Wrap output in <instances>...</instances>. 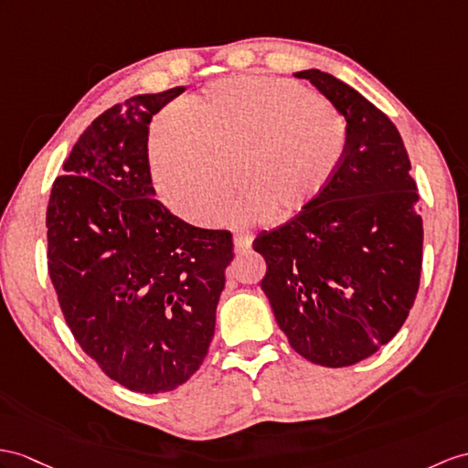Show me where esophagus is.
<instances>
[{
	"instance_id": "1",
	"label": "esophagus",
	"mask_w": 468,
	"mask_h": 468,
	"mask_svg": "<svg viewBox=\"0 0 468 468\" xmlns=\"http://www.w3.org/2000/svg\"><path fill=\"white\" fill-rule=\"evenodd\" d=\"M250 248H252V236L244 234V232L234 236V252L236 254H246Z\"/></svg>"
}]
</instances>
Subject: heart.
I'll return each mask as SVG.
<instances>
[{
    "label": "heart",
    "mask_w": 468,
    "mask_h": 468,
    "mask_svg": "<svg viewBox=\"0 0 468 468\" xmlns=\"http://www.w3.org/2000/svg\"><path fill=\"white\" fill-rule=\"evenodd\" d=\"M344 115L300 83L242 75L188 99L180 117L158 121L148 141L158 195L182 218L208 226L234 190L222 222L293 218L315 204L344 163Z\"/></svg>",
    "instance_id": "obj_1"
}]
</instances>
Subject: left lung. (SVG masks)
<instances>
[{
	"label": "left lung",
	"mask_w": 468,
	"mask_h": 468,
	"mask_svg": "<svg viewBox=\"0 0 468 468\" xmlns=\"http://www.w3.org/2000/svg\"><path fill=\"white\" fill-rule=\"evenodd\" d=\"M307 79L344 115L349 143L332 185L254 250L261 290L290 346L324 367L371 357L405 324L423 264V220L411 163L389 117L320 69Z\"/></svg>",
	"instance_id": "obj_1"
}]
</instances>
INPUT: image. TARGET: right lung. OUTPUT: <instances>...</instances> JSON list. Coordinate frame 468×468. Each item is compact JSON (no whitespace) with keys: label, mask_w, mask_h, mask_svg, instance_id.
Returning <instances> with one entry per match:
<instances>
[{"label":"right lung","mask_w":468,"mask_h":468,"mask_svg":"<svg viewBox=\"0 0 468 468\" xmlns=\"http://www.w3.org/2000/svg\"><path fill=\"white\" fill-rule=\"evenodd\" d=\"M134 95L79 136L48 207V266L65 322L102 373L136 393L186 383L207 357L232 234L154 198L148 124L185 93Z\"/></svg>","instance_id":"obj_1"}]
</instances>
